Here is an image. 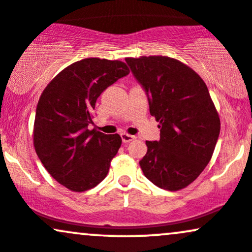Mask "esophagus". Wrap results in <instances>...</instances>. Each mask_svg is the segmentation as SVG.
<instances>
[{
  "mask_svg": "<svg viewBox=\"0 0 252 252\" xmlns=\"http://www.w3.org/2000/svg\"><path fill=\"white\" fill-rule=\"evenodd\" d=\"M121 140H123V143H129V141L134 140V135H131V134H127V133H121Z\"/></svg>",
  "mask_w": 252,
  "mask_h": 252,
  "instance_id": "esophagus-1",
  "label": "esophagus"
}]
</instances>
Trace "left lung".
<instances>
[{
  "label": "left lung",
  "mask_w": 252,
  "mask_h": 252,
  "mask_svg": "<svg viewBox=\"0 0 252 252\" xmlns=\"http://www.w3.org/2000/svg\"><path fill=\"white\" fill-rule=\"evenodd\" d=\"M160 123V139L146 141L139 161L147 179L177 191L203 172L214 153L220 121L205 82L190 67L167 56L126 59Z\"/></svg>",
  "instance_id": "8db88e82"
}]
</instances>
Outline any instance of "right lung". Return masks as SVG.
I'll use <instances>...</instances> for the list:
<instances>
[{
  "instance_id": "add662e5",
  "label": "right lung",
  "mask_w": 252,
  "mask_h": 252,
  "mask_svg": "<svg viewBox=\"0 0 252 252\" xmlns=\"http://www.w3.org/2000/svg\"><path fill=\"white\" fill-rule=\"evenodd\" d=\"M129 73L121 61L84 59L64 68L44 88L36 106L34 146L50 176L82 192L105 179L121 146L119 134L88 129L96 99Z\"/></svg>"
}]
</instances>
